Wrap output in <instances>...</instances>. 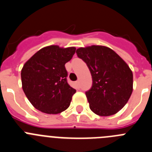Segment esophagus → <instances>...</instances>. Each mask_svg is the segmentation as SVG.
<instances>
[{
    "instance_id": "34e87169",
    "label": "esophagus",
    "mask_w": 152,
    "mask_h": 152,
    "mask_svg": "<svg viewBox=\"0 0 152 152\" xmlns=\"http://www.w3.org/2000/svg\"><path fill=\"white\" fill-rule=\"evenodd\" d=\"M75 84H76V86H77V88H80V84H79V81H78V80H77V81H76V82H75Z\"/></svg>"
}]
</instances>
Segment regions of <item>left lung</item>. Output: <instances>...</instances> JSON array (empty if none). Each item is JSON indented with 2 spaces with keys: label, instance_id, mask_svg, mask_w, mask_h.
I'll use <instances>...</instances> for the list:
<instances>
[{
  "label": "left lung",
  "instance_id": "left-lung-1",
  "mask_svg": "<svg viewBox=\"0 0 152 152\" xmlns=\"http://www.w3.org/2000/svg\"><path fill=\"white\" fill-rule=\"evenodd\" d=\"M77 56L87 64L93 84L85 93L90 109L100 116H112L128 102L133 90L132 72L113 49L103 45L80 47Z\"/></svg>",
  "mask_w": 152,
  "mask_h": 152
}]
</instances>
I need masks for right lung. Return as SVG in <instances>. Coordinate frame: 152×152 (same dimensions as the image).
I'll use <instances>...</instances> for the list:
<instances>
[{
    "instance_id": "right-lung-1",
    "label": "right lung",
    "mask_w": 152,
    "mask_h": 152,
    "mask_svg": "<svg viewBox=\"0 0 152 152\" xmlns=\"http://www.w3.org/2000/svg\"><path fill=\"white\" fill-rule=\"evenodd\" d=\"M75 47L49 45L36 52L21 70L22 88L31 104L47 114L68 108L76 90L67 82L64 64L72 59Z\"/></svg>"
}]
</instances>
